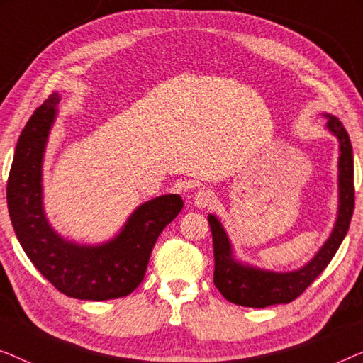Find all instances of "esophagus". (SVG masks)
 I'll use <instances>...</instances> for the list:
<instances>
[{"label": "esophagus", "instance_id": "34e87169", "mask_svg": "<svg viewBox=\"0 0 363 363\" xmlns=\"http://www.w3.org/2000/svg\"><path fill=\"white\" fill-rule=\"evenodd\" d=\"M215 195L210 190H198L195 193V196H193V205L198 206V208H206V206H211L213 203H215Z\"/></svg>", "mask_w": 363, "mask_h": 363}]
</instances>
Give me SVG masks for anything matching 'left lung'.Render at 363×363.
<instances>
[{
  "mask_svg": "<svg viewBox=\"0 0 363 363\" xmlns=\"http://www.w3.org/2000/svg\"><path fill=\"white\" fill-rule=\"evenodd\" d=\"M327 127L335 133L340 142L339 158V191L340 206L335 228L322 250L317 252L309 264L294 272H267L261 269L245 267L233 259L231 246L226 233L215 216H208L211 228L213 250H215V286L225 296L226 301L245 307H267L276 304H289L297 299L315 277L325 269L335 256L337 250L349 231L355 205L354 188V153L352 143L344 123L337 117H329Z\"/></svg>",
  "mask_w": 363,
  "mask_h": 363,
  "instance_id": "1",
  "label": "left lung"
}]
</instances>
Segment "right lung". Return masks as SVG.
<instances>
[{
	"label": "right lung",
	"mask_w": 363,
	"mask_h": 363,
	"mask_svg": "<svg viewBox=\"0 0 363 363\" xmlns=\"http://www.w3.org/2000/svg\"><path fill=\"white\" fill-rule=\"evenodd\" d=\"M57 94H51L19 135L8 177V211L14 233L36 269L67 297L107 301L135 291L145 276L150 252L183 208L178 195H163L138 206L121 235L97 246L64 241L49 228L41 206V165Z\"/></svg>",
	"instance_id": "obj_1"
}]
</instances>
